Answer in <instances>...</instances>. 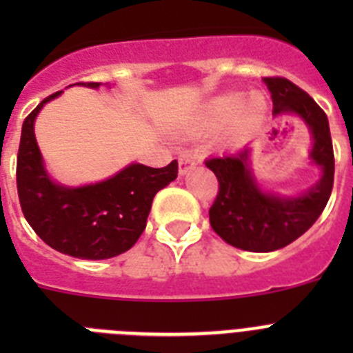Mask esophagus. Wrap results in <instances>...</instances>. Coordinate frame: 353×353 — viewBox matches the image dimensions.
I'll return each mask as SVG.
<instances>
[{
  "label": "esophagus",
  "mask_w": 353,
  "mask_h": 353,
  "mask_svg": "<svg viewBox=\"0 0 353 353\" xmlns=\"http://www.w3.org/2000/svg\"><path fill=\"white\" fill-rule=\"evenodd\" d=\"M179 166H180V174H185L187 171L192 170L196 166V157L191 152H182L179 155Z\"/></svg>",
  "instance_id": "obj_1"
}]
</instances>
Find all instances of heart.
Listing matches in <instances>:
<instances>
[{
  "label": "heart",
  "instance_id": "obj_1",
  "mask_svg": "<svg viewBox=\"0 0 353 353\" xmlns=\"http://www.w3.org/2000/svg\"><path fill=\"white\" fill-rule=\"evenodd\" d=\"M267 117V102L261 95L249 97L244 101L240 93L219 97L208 108L207 123L210 127H223L232 121V136H251L263 123Z\"/></svg>",
  "mask_w": 353,
  "mask_h": 353
}]
</instances>
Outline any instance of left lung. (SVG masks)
<instances>
[{"label": "left lung", "mask_w": 353, "mask_h": 353, "mask_svg": "<svg viewBox=\"0 0 353 353\" xmlns=\"http://www.w3.org/2000/svg\"><path fill=\"white\" fill-rule=\"evenodd\" d=\"M272 93L274 114H297L307 123L314 145L311 159L322 179L299 198L260 191L248 164V150L205 161L219 182L208 215L210 226L226 244L252 252H269L292 244L320 217L334 185V150L327 114L304 90L285 77H265Z\"/></svg>", "instance_id": "left-lung-1"}]
</instances>
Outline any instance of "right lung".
Instances as JSON below:
<instances>
[{
	"mask_svg": "<svg viewBox=\"0 0 353 353\" xmlns=\"http://www.w3.org/2000/svg\"><path fill=\"white\" fill-rule=\"evenodd\" d=\"M99 88L101 83H77ZM46 97L26 117L17 154V194L33 232L48 245L81 260H105L129 251L141 233L154 196L179 174V162L164 168L130 164L95 185L68 189L52 182L42 164L33 121Z\"/></svg>",
	"mask_w": 353,
	"mask_h": 353,
	"instance_id": "add662e5",
	"label": "right lung"
}]
</instances>
